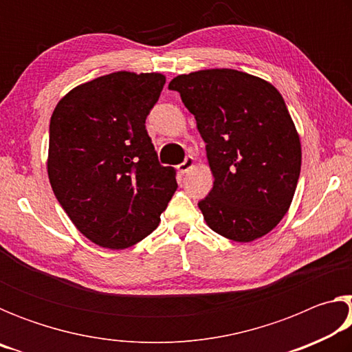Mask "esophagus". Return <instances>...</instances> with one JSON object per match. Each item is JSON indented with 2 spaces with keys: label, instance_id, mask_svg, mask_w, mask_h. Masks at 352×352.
Masks as SVG:
<instances>
[{
  "label": "esophagus",
  "instance_id": "esophagus-1",
  "mask_svg": "<svg viewBox=\"0 0 352 352\" xmlns=\"http://www.w3.org/2000/svg\"><path fill=\"white\" fill-rule=\"evenodd\" d=\"M194 164H195L194 157H190V155H188V157L184 158V162L178 164V170H180L182 174H186V172H188L189 169L194 168Z\"/></svg>",
  "mask_w": 352,
  "mask_h": 352
}]
</instances>
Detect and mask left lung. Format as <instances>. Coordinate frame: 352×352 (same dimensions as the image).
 Instances as JSON below:
<instances>
[{"instance_id":"8db88e82","label":"left lung","mask_w":352,"mask_h":352,"mask_svg":"<svg viewBox=\"0 0 352 352\" xmlns=\"http://www.w3.org/2000/svg\"><path fill=\"white\" fill-rule=\"evenodd\" d=\"M214 175L199 201L208 226L236 242H252L281 222L301 170L295 124L275 87L237 69H204L177 76Z\"/></svg>"}]
</instances>
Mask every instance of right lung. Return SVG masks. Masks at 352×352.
Listing matches in <instances>:
<instances>
[{"label": "right lung", "instance_id": "1", "mask_svg": "<svg viewBox=\"0 0 352 352\" xmlns=\"http://www.w3.org/2000/svg\"><path fill=\"white\" fill-rule=\"evenodd\" d=\"M164 83L160 73L100 76L73 88L51 116L52 190L76 228L104 248L151 234L177 190L175 169L160 164L146 130Z\"/></svg>", "mask_w": 352, "mask_h": 352}]
</instances>
